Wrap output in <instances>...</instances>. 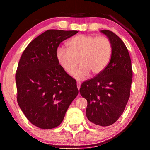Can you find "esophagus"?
I'll return each instance as SVG.
<instances>
[{"label":"esophagus","instance_id":"obj_1","mask_svg":"<svg viewBox=\"0 0 150 150\" xmlns=\"http://www.w3.org/2000/svg\"><path fill=\"white\" fill-rule=\"evenodd\" d=\"M76 84H77V87H78V89H80V88H81V83H80V82H79L78 81L77 83H76Z\"/></svg>","mask_w":150,"mask_h":150}]
</instances>
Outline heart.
I'll use <instances>...</instances> for the list:
<instances>
[{
  "instance_id": "obj_1",
  "label": "heart",
  "mask_w": 150,
  "mask_h": 150,
  "mask_svg": "<svg viewBox=\"0 0 150 150\" xmlns=\"http://www.w3.org/2000/svg\"><path fill=\"white\" fill-rule=\"evenodd\" d=\"M69 49L60 47L57 50L59 65L70 74L74 71L79 59L80 66L74 73L77 80H84L91 72L93 76L102 73L111 58L112 47L106 37L81 34L67 42Z\"/></svg>"
}]
</instances>
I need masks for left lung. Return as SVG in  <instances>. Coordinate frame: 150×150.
I'll return each instance as SVG.
<instances>
[{
  "label": "left lung",
  "mask_w": 150,
  "mask_h": 150,
  "mask_svg": "<svg viewBox=\"0 0 150 150\" xmlns=\"http://www.w3.org/2000/svg\"><path fill=\"white\" fill-rule=\"evenodd\" d=\"M110 41L112 52L106 68L82 83L80 93L87 100L86 115L91 124L108 126L122 115L130 98L132 69L123 41L108 30H100Z\"/></svg>",
  "instance_id": "obj_1"
}]
</instances>
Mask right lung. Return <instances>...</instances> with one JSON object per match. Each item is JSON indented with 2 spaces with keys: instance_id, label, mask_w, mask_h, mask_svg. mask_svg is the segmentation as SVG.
I'll list each match as a JSON object with an SVG mask.
<instances>
[{
  "instance_id": "add662e5",
  "label": "right lung",
  "mask_w": 150,
  "mask_h": 150,
  "mask_svg": "<svg viewBox=\"0 0 150 150\" xmlns=\"http://www.w3.org/2000/svg\"><path fill=\"white\" fill-rule=\"evenodd\" d=\"M77 30H48L35 38L22 53L16 74L17 100L28 120L42 129L61 124L79 93L76 82L59 65L56 52Z\"/></svg>"
}]
</instances>
